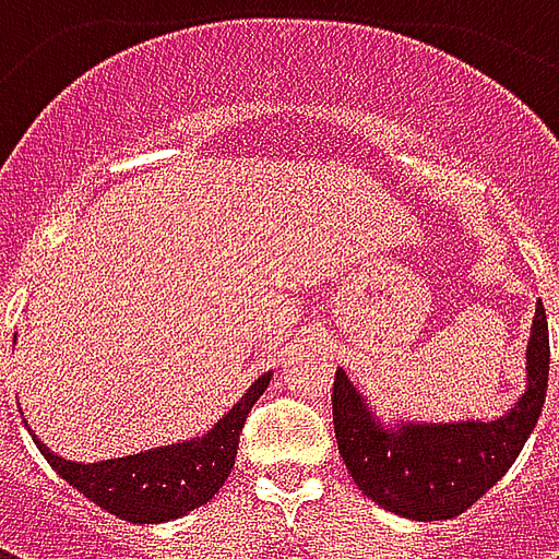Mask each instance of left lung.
I'll return each mask as SVG.
<instances>
[{
  "label": "left lung",
  "mask_w": 559,
  "mask_h": 559,
  "mask_svg": "<svg viewBox=\"0 0 559 559\" xmlns=\"http://www.w3.org/2000/svg\"><path fill=\"white\" fill-rule=\"evenodd\" d=\"M548 365V320L539 299L524 350V392L491 421L380 419L368 395L338 368L332 386V421L353 481L380 509L411 521L461 515L515 464L539 421Z\"/></svg>",
  "instance_id": "left-lung-1"
}]
</instances>
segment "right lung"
Instances as JSON below:
<instances>
[{
  "label": "right lung",
  "instance_id": "add662e5",
  "mask_svg": "<svg viewBox=\"0 0 559 559\" xmlns=\"http://www.w3.org/2000/svg\"><path fill=\"white\" fill-rule=\"evenodd\" d=\"M269 380H272V371L257 377L254 383L245 389L242 399L206 433L182 440V443L155 445L138 455L83 464V461L56 455L47 449V443L29 433L35 445L41 449V455L47 457V464L71 488L90 497L92 503L131 524H160V521L194 512L197 506L209 503L218 493L236 461L239 431L254 401L266 392Z\"/></svg>",
  "mask_w": 559,
  "mask_h": 559
}]
</instances>
